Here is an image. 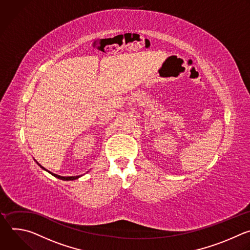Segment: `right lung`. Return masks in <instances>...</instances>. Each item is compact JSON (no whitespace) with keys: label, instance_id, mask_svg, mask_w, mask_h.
Instances as JSON below:
<instances>
[{"label":"right lung","instance_id":"add662e5","mask_svg":"<svg viewBox=\"0 0 250 250\" xmlns=\"http://www.w3.org/2000/svg\"><path fill=\"white\" fill-rule=\"evenodd\" d=\"M37 165L41 167V168H43L44 170H46V171H48L47 169H45L43 167H41L38 163H37ZM50 174H52L53 176H55V177H57V178H59V179H62V180H75V179H78L79 177H81L82 175H77V176H61V175H58V174H55V173H53V172H51V171H48Z\"/></svg>","mask_w":250,"mask_h":250}]
</instances>
